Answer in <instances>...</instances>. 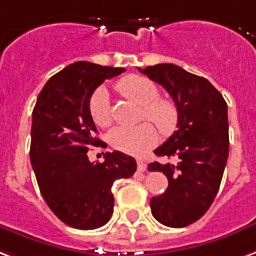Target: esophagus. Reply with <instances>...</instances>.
Returning <instances> with one entry per match:
<instances>
[{"label": "esophagus", "instance_id": "obj_1", "mask_svg": "<svg viewBox=\"0 0 256 256\" xmlns=\"http://www.w3.org/2000/svg\"><path fill=\"white\" fill-rule=\"evenodd\" d=\"M137 168H138V171L144 172L145 170H146V164H145L142 160H140V158H138V160H137Z\"/></svg>", "mask_w": 256, "mask_h": 256}]
</instances>
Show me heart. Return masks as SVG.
Instances as JSON below:
<instances>
[{
    "instance_id": "heart-1",
    "label": "heart",
    "mask_w": 256,
    "mask_h": 256,
    "mask_svg": "<svg viewBox=\"0 0 256 256\" xmlns=\"http://www.w3.org/2000/svg\"><path fill=\"white\" fill-rule=\"evenodd\" d=\"M116 90L128 99L142 106V116L152 120L164 136L175 132L179 120L176 104L166 98H158L160 90L148 77L132 74L116 82ZM90 118L99 128H107L112 123V110L108 90L99 86L90 99ZM157 132L150 123L138 126H116L108 133L110 145L128 154H142L157 142Z\"/></svg>"
}]
</instances>
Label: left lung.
I'll return each instance as SVG.
<instances>
[{
  "label": "left lung",
  "instance_id": "1",
  "mask_svg": "<svg viewBox=\"0 0 256 256\" xmlns=\"http://www.w3.org/2000/svg\"><path fill=\"white\" fill-rule=\"evenodd\" d=\"M138 70L162 85L178 107V130L154 150L176 164L154 162L148 170L168 179L166 192L150 200L153 217L183 228L205 214L217 196L229 152L228 106L206 78L180 66L158 64Z\"/></svg>",
  "mask_w": 256,
  "mask_h": 256
}]
</instances>
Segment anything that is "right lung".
<instances>
[{
  "mask_svg": "<svg viewBox=\"0 0 256 256\" xmlns=\"http://www.w3.org/2000/svg\"><path fill=\"white\" fill-rule=\"evenodd\" d=\"M123 68L74 62L47 81L32 112L30 157L38 186L52 213L76 229L107 224L114 212V182L137 170L132 156L104 154L103 162H90L88 149L100 140L90 114V99L104 80Z\"/></svg>",
  "mask_w": 256,
  "mask_h": 256,
  "instance_id": "obj_1",
  "label": "right lung"
}]
</instances>
